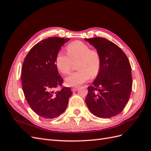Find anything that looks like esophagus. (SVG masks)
Listing matches in <instances>:
<instances>
[{"mask_svg":"<svg viewBox=\"0 0 151 151\" xmlns=\"http://www.w3.org/2000/svg\"><path fill=\"white\" fill-rule=\"evenodd\" d=\"M79 89L78 87H74V88H72L71 90H72V91H73V92H74V91H77V89Z\"/></svg>","mask_w":151,"mask_h":151,"instance_id":"34e87169","label":"esophagus"}]
</instances>
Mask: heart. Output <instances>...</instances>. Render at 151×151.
I'll use <instances>...</instances> for the list:
<instances>
[{"instance_id":"heart-1","label":"heart","mask_w":151,"mask_h":151,"mask_svg":"<svg viewBox=\"0 0 151 151\" xmlns=\"http://www.w3.org/2000/svg\"><path fill=\"white\" fill-rule=\"evenodd\" d=\"M68 54L59 51L55 57L57 69L63 74L71 71L72 62L78 60L76 68L78 71L68 76L65 84L68 86H79L88 81L91 77H96L101 68V57L95 50L81 41H75L67 46Z\"/></svg>"}]
</instances>
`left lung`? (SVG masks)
<instances>
[{"instance_id": "obj_1", "label": "left lung", "mask_w": 151, "mask_h": 151, "mask_svg": "<svg viewBox=\"0 0 151 151\" xmlns=\"http://www.w3.org/2000/svg\"><path fill=\"white\" fill-rule=\"evenodd\" d=\"M97 49L101 68L92 86H89L86 103L94 115L109 118L120 113L129 101L132 88L131 66L122 50L103 38L85 39Z\"/></svg>"}]
</instances>
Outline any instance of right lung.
Segmentation results:
<instances>
[{
    "label": "right lung",
    "mask_w": 151,
    "mask_h": 151,
    "mask_svg": "<svg viewBox=\"0 0 151 151\" xmlns=\"http://www.w3.org/2000/svg\"><path fill=\"white\" fill-rule=\"evenodd\" d=\"M69 40L50 37L41 41L30 50L22 65L21 80L25 98L33 111L45 118L62 115L72 94L68 87L55 91L63 82L58 75L55 57Z\"/></svg>",
    "instance_id": "right-lung-1"
}]
</instances>
